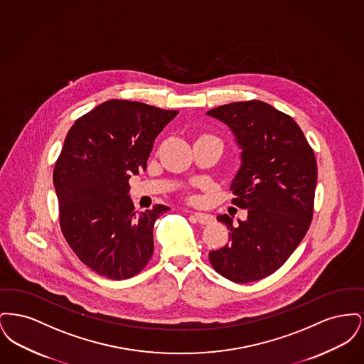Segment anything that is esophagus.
I'll return each mask as SVG.
<instances>
[{
    "label": "esophagus",
    "mask_w": 364,
    "mask_h": 364,
    "mask_svg": "<svg viewBox=\"0 0 364 364\" xmlns=\"http://www.w3.org/2000/svg\"><path fill=\"white\" fill-rule=\"evenodd\" d=\"M192 217L202 225H208L214 221V217L211 214H206V213H193Z\"/></svg>",
    "instance_id": "34e87169"
}]
</instances>
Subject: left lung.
<instances>
[{
	"mask_svg": "<svg viewBox=\"0 0 364 364\" xmlns=\"http://www.w3.org/2000/svg\"><path fill=\"white\" fill-rule=\"evenodd\" d=\"M226 124L242 150L232 180V203L247 208L245 221L230 229V242L208 252L217 273L247 284L270 276L292 255L312 220L316 161L294 119L260 101L232 102L206 113Z\"/></svg>",
	"mask_w": 364,
	"mask_h": 364,
	"instance_id": "1",
	"label": "left lung"
}]
</instances>
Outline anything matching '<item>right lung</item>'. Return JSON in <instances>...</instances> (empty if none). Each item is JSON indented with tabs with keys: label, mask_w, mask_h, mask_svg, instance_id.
Segmentation results:
<instances>
[{
	"label": "right lung",
	"mask_w": 364,
	"mask_h": 364,
	"mask_svg": "<svg viewBox=\"0 0 364 364\" xmlns=\"http://www.w3.org/2000/svg\"><path fill=\"white\" fill-rule=\"evenodd\" d=\"M177 113L110 100L68 131L53 172L60 225L77 258L100 276L134 277L153 255V228L169 208L138 213L128 180L147 168L154 140Z\"/></svg>",
	"instance_id": "add662e5"
}]
</instances>
